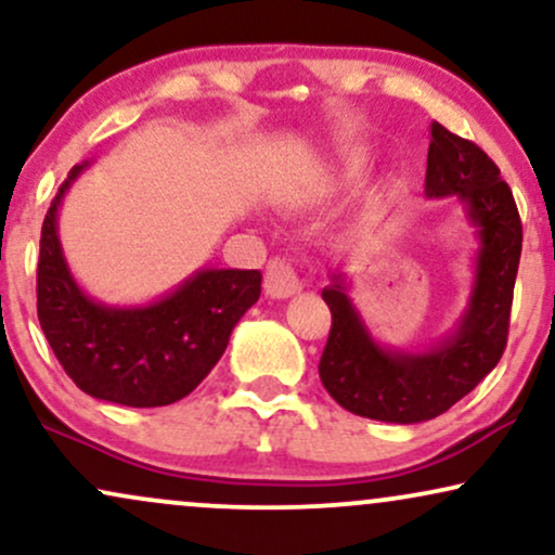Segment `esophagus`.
<instances>
[{"label": "esophagus", "mask_w": 555, "mask_h": 555, "mask_svg": "<svg viewBox=\"0 0 555 555\" xmlns=\"http://www.w3.org/2000/svg\"><path fill=\"white\" fill-rule=\"evenodd\" d=\"M263 286H266V295H271L273 299H286L302 289L295 266L284 258L269 260V266H266Z\"/></svg>", "instance_id": "obj_1"}]
</instances>
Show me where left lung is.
I'll return each mask as SVG.
<instances>
[{
  "label": "left lung",
  "mask_w": 555,
  "mask_h": 555,
  "mask_svg": "<svg viewBox=\"0 0 555 555\" xmlns=\"http://www.w3.org/2000/svg\"><path fill=\"white\" fill-rule=\"evenodd\" d=\"M426 196H457L480 240L476 282L455 333L426 353L383 349L346 297V273L333 271L323 289L333 323L320 379L338 405L375 422L418 424L452 409L499 364L509 336L522 222L496 163L478 144L434 121Z\"/></svg>",
  "instance_id": "obj_1"
}]
</instances>
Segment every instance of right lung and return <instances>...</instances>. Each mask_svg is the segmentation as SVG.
<instances>
[{
	"label": "right lung",
	"mask_w": 555,
	"mask_h": 555,
	"mask_svg": "<svg viewBox=\"0 0 555 555\" xmlns=\"http://www.w3.org/2000/svg\"><path fill=\"white\" fill-rule=\"evenodd\" d=\"M64 180L41 227L38 320L59 364L87 396L131 409L185 398L219 362L237 320L258 302L260 271L202 269L176 292L144 307H108L79 289L56 232Z\"/></svg>",
	"instance_id": "right-lung-1"
}]
</instances>
